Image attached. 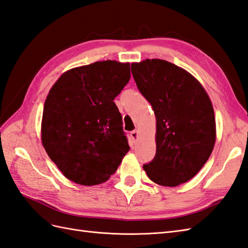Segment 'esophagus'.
I'll return each mask as SVG.
<instances>
[{
    "instance_id": "esophagus-1",
    "label": "esophagus",
    "mask_w": 248,
    "mask_h": 248,
    "mask_svg": "<svg viewBox=\"0 0 248 248\" xmlns=\"http://www.w3.org/2000/svg\"><path fill=\"white\" fill-rule=\"evenodd\" d=\"M130 136H131L132 140H133V141L135 142V141L137 140V138H138V131H137V130L132 131L131 133H130Z\"/></svg>"
}]
</instances>
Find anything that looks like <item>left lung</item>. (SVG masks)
I'll return each mask as SVG.
<instances>
[{
  "mask_svg": "<svg viewBox=\"0 0 248 248\" xmlns=\"http://www.w3.org/2000/svg\"><path fill=\"white\" fill-rule=\"evenodd\" d=\"M131 68L156 117V153L143 169L158 185L186 183L202 169L216 142L209 97L192 75L173 63L147 59Z\"/></svg>",
  "mask_w": 248,
  "mask_h": 248,
  "instance_id": "8db88e82",
  "label": "left lung"
}]
</instances>
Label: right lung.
Listing matches in <instances>:
<instances>
[{"label":"right lung","mask_w":248,"mask_h":248,"mask_svg":"<svg viewBox=\"0 0 248 248\" xmlns=\"http://www.w3.org/2000/svg\"><path fill=\"white\" fill-rule=\"evenodd\" d=\"M130 63L107 60L67 71L46 97L42 143L68 180L105 183L130 150L113 101L129 82Z\"/></svg>","instance_id":"1"}]
</instances>
